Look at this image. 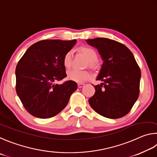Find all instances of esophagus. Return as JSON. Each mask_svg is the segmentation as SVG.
Masks as SVG:
<instances>
[{"label":"esophagus","mask_w":157,"mask_h":157,"mask_svg":"<svg viewBox=\"0 0 157 157\" xmlns=\"http://www.w3.org/2000/svg\"><path fill=\"white\" fill-rule=\"evenodd\" d=\"M84 86H85L84 83H78V87H79V88H81V87H83Z\"/></svg>","instance_id":"34e87169"}]
</instances>
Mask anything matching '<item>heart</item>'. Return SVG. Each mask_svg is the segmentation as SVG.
Instances as JSON below:
<instances>
[{
    "instance_id": "obj_1",
    "label": "heart",
    "mask_w": 157,
    "mask_h": 157,
    "mask_svg": "<svg viewBox=\"0 0 157 157\" xmlns=\"http://www.w3.org/2000/svg\"><path fill=\"white\" fill-rule=\"evenodd\" d=\"M79 50L83 53L88 60V64L90 67H95L96 60L97 59V53L94 49L90 47L83 46L79 48ZM71 52L69 51L65 54L63 57V63L65 68H70L71 66ZM67 78L70 80L76 82V83H83L90 78V74L86 70H71L67 71Z\"/></svg>"
}]
</instances>
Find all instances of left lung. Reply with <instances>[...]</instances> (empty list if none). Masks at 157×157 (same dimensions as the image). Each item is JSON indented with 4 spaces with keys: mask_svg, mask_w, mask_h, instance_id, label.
I'll return each mask as SVG.
<instances>
[{
    "mask_svg": "<svg viewBox=\"0 0 157 157\" xmlns=\"http://www.w3.org/2000/svg\"><path fill=\"white\" fill-rule=\"evenodd\" d=\"M97 48L103 60L94 86L95 93L89 103L95 112L109 119L125 116L139 94L141 70L127 47L105 38L86 40Z\"/></svg>",
    "mask_w": 157,
    "mask_h": 157,
    "instance_id": "1",
    "label": "left lung"
}]
</instances>
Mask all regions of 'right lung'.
Returning a JSON list of instances; mask_svg holds the SVG:
<instances>
[{"mask_svg": "<svg viewBox=\"0 0 157 157\" xmlns=\"http://www.w3.org/2000/svg\"><path fill=\"white\" fill-rule=\"evenodd\" d=\"M76 40H43L27 49L16 68V90L26 110L40 119L51 118L64 109L77 83L55 84L67 76L63 60Z\"/></svg>", "mask_w": 157, "mask_h": 157, "instance_id": "right-lung-1", "label": "right lung"}]
</instances>
